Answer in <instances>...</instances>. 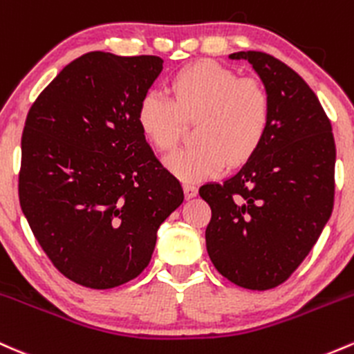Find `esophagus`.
Segmentation results:
<instances>
[{
    "label": "esophagus",
    "mask_w": 354,
    "mask_h": 354,
    "mask_svg": "<svg viewBox=\"0 0 354 354\" xmlns=\"http://www.w3.org/2000/svg\"><path fill=\"white\" fill-rule=\"evenodd\" d=\"M183 188H185V196L188 198V200H189V198H195V196L198 195L196 185H193V183H185Z\"/></svg>",
    "instance_id": "obj_1"
}]
</instances>
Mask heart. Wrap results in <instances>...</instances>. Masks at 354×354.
Here are the masks:
<instances>
[{"mask_svg": "<svg viewBox=\"0 0 354 354\" xmlns=\"http://www.w3.org/2000/svg\"><path fill=\"white\" fill-rule=\"evenodd\" d=\"M171 97L151 91L138 106L142 134L161 153L174 149L186 122L195 124L198 145L183 147L166 166L183 181L215 176L227 166H242L257 154L270 126V100L255 80L232 68L201 60L178 70Z\"/></svg>", "mask_w": 354, "mask_h": 354, "instance_id": "1", "label": "heart"}]
</instances>
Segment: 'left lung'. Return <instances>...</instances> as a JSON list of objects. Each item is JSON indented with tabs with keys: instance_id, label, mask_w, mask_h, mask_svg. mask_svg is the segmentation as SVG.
<instances>
[{
	"instance_id": "left-lung-1",
	"label": "left lung",
	"mask_w": 354,
	"mask_h": 354,
	"mask_svg": "<svg viewBox=\"0 0 354 354\" xmlns=\"http://www.w3.org/2000/svg\"><path fill=\"white\" fill-rule=\"evenodd\" d=\"M266 85L270 126L250 161L200 188L212 208L205 239L215 269L250 290L281 286L308 257L335 205L336 146L319 99L299 73L263 52H236Z\"/></svg>"
}]
</instances>
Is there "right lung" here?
Returning a JSON list of instances; mask_svg holds the SVG:
<instances>
[{"label":"right lung","instance_id":"add662e5","mask_svg":"<svg viewBox=\"0 0 354 354\" xmlns=\"http://www.w3.org/2000/svg\"><path fill=\"white\" fill-rule=\"evenodd\" d=\"M161 70L154 55L88 52L46 85L26 115L23 215L55 269L88 289L138 277L159 225L185 200L136 118Z\"/></svg>","mask_w":354,"mask_h":354}]
</instances>
